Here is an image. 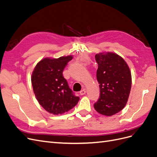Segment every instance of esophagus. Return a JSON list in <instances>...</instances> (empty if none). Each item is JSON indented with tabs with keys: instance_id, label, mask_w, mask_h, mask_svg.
I'll list each match as a JSON object with an SVG mask.
<instances>
[{
	"instance_id": "esophagus-1",
	"label": "esophagus",
	"mask_w": 157,
	"mask_h": 157,
	"mask_svg": "<svg viewBox=\"0 0 157 157\" xmlns=\"http://www.w3.org/2000/svg\"><path fill=\"white\" fill-rule=\"evenodd\" d=\"M85 94H86V90H85V89H82L81 91H80V95H84Z\"/></svg>"
}]
</instances>
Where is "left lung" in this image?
Returning <instances> with one entry per match:
<instances>
[{"mask_svg":"<svg viewBox=\"0 0 157 157\" xmlns=\"http://www.w3.org/2000/svg\"><path fill=\"white\" fill-rule=\"evenodd\" d=\"M96 77L100 95L94 107L99 114L112 116L124 108L129 97L132 75L122 57L113 52L97 54Z\"/></svg>","mask_w":157,"mask_h":157,"instance_id":"1","label":"left lung"}]
</instances>
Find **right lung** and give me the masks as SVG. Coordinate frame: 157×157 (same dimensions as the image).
I'll use <instances>...</instances> for the list:
<instances>
[{"label": "right lung", "instance_id": "1", "mask_svg": "<svg viewBox=\"0 0 157 157\" xmlns=\"http://www.w3.org/2000/svg\"><path fill=\"white\" fill-rule=\"evenodd\" d=\"M71 56L40 60L31 76L35 95L40 105L54 115L62 114L73 108L79 101L63 76V71Z\"/></svg>", "mask_w": 157, "mask_h": 157}]
</instances>
